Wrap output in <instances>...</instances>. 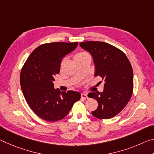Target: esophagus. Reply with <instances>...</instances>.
Here are the masks:
<instances>
[{
	"instance_id": "34e87169",
	"label": "esophagus",
	"mask_w": 154,
	"mask_h": 154,
	"mask_svg": "<svg viewBox=\"0 0 154 154\" xmlns=\"http://www.w3.org/2000/svg\"><path fill=\"white\" fill-rule=\"evenodd\" d=\"M81 96H82V98L85 99V100H86V99H88V98L87 94H85V93H82V95H81Z\"/></svg>"
}]
</instances>
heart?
Returning <instances> with one entry per match:
<instances>
[{
    "label": "heart",
    "mask_w": 154,
    "mask_h": 154,
    "mask_svg": "<svg viewBox=\"0 0 154 154\" xmlns=\"http://www.w3.org/2000/svg\"><path fill=\"white\" fill-rule=\"evenodd\" d=\"M88 55L87 53H85V52H83V51H81V52H78L76 54H75V56H74V59L76 60L78 58H82V57Z\"/></svg>",
    "instance_id": "obj_1"
}]
</instances>
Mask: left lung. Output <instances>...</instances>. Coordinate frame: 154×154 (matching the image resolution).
I'll return each instance as SVG.
<instances>
[{
	"mask_svg": "<svg viewBox=\"0 0 154 154\" xmlns=\"http://www.w3.org/2000/svg\"><path fill=\"white\" fill-rule=\"evenodd\" d=\"M79 45L92 54L95 76L100 77L105 82L103 92H90L88 95L98 103L92 114L100 119L113 118L126 106L133 92L131 64L123 51L109 43L85 41Z\"/></svg>",
	"mask_w": 154,
	"mask_h": 154,
	"instance_id": "8db88e82",
	"label": "left lung"
}]
</instances>
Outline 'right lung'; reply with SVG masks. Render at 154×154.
Instances as JSON below:
<instances>
[{
	"mask_svg": "<svg viewBox=\"0 0 154 154\" xmlns=\"http://www.w3.org/2000/svg\"><path fill=\"white\" fill-rule=\"evenodd\" d=\"M77 45V42L42 44L31 53L22 66L20 85L23 94L34 113L44 120L56 122L64 118L81 98L79 92H60L54 87L63 57Z\"/></svg>",
	"mask_w": 154,
	"mask_h": 154,
	"instance_id": "right-lung-1",
	"label": "right lung"
}]
</instances>
